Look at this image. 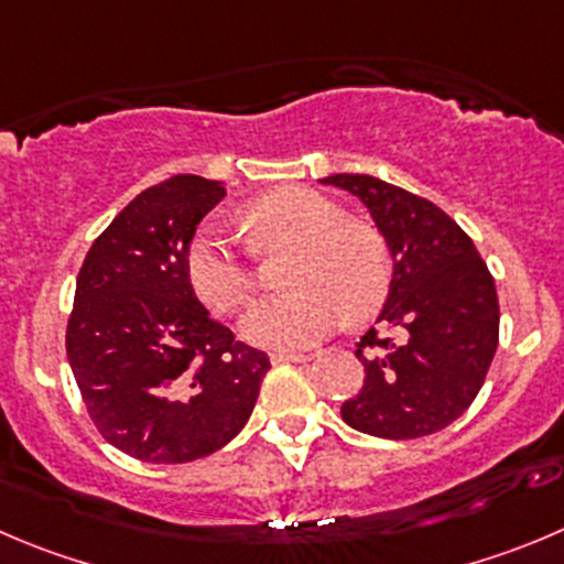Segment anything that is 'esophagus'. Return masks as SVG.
<instances>
[{
  "label": "esophagus",
  "mask_w": 564,
  "mask_h": 564,
  "mask_svg": "<svg viewBox=\"0 0 564 564\" xmlns=\"http://www.w3.org/2000/svg\"><path fill=\"white\" fill-rule=\"evenodd\" d=\"M272 361L281 365V361H312V354H272Z\"/></svg>",
  "instance_id": "34e87169"
}]
</instances>
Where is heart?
<instances>
[{
  "mask_svg": "<svg viewBox=\"0 0 564 564\" xmlns=\"http://www.w3.org/2000/svg\"><path fill=\"white\" fill-rule=\"evenodd\" d=\"M256 250L294 247L283 270L289 292L258 303L245 319L256 345L297 350L347 317L361 323L381 308L392 281V258L383 236L306 186H283L245 210ZM186 278L214 314H239L256 294L250 252L230 236L203 234L186 252Z\"/></svg>",
  "mask_w": 564,
  "mask_h": 564,
  "instance_id": "obj_1",
  "label": "heart"
}]
</instances>
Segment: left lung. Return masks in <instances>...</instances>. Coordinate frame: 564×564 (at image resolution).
<instances>
[{
	"label": "left lung",
	"mask_w": 564,
	"mask_h": 564,
	"mask_svg": "<svg viewBox=\"0 0 564 564\" xmlns=\"http://www.w3.org/2000/svg\"><path fill=\"white\" fill-rule=\"evenodd\" d=\"M370 208L394 272L376 328L356 341L359 394L341 403L350 429L417 440L470 409L498 350L496 281L470 236L431 199L372 175H330Z\"/></svg>",
	"instance_id": "obj_1"
}]
</instances>
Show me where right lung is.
<instances>
[{"mask_svg": "<svg viewBox=\"0 0 564 564\" xmlns=\"http://www.w3.org/2000/svg\"><path fill=\"white\" fill-rule=\"evenodd\" d=\"M225 186L175 175L97 236L77 275L66 354L99 434L133 459L183 465L228 445L270 356L210 319L186 278L194 230Z\"/></svg>", "mask_w": 564, "mask_h": 564, "instance_id": "add662e5", "label": "right lung"}]
</instances>
